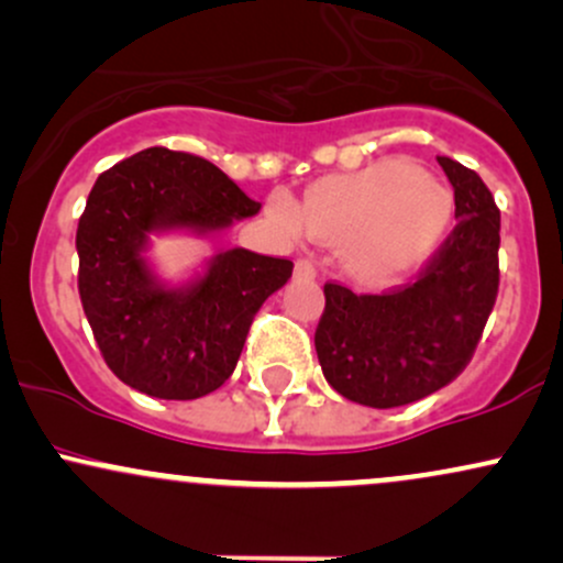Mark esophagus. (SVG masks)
I'll use <instances>...</instances> for the list:
<instances>
[{
    "label": "esophagus",
    "mask_w": 563,
    "mask_h": 563,
    "mask_svg": "<svg viewBox=\"0 0 563 563\" xmlns=\"http://www.w3.org/2000/svg\"><path fill=\"white\" fill-rule=\"evenodd\" d=\"M296 275H301V277H314V275H318V267H314L312 260H307V256H303V260L296 262Z\"/></svg>",
    "instance_id": "esophagus-1"
}]
</instances>
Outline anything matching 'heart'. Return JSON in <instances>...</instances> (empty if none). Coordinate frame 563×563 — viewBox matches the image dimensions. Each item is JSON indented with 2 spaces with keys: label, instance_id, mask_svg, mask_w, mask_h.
Wrapping results in <instances>:
<instances>
[{
  "label": "heart",
  "instance_id": "1",
  "mask_svg": "<svg viewBox=\"0 0 563 563\" xmlns=\"http://www.w3.org/2000/svg\"><path fill=\"white\" fill-rule=\"evenodd\" d=\"M269 214L290 232L344 241L346 273L363 283H386L434 254L452 222V196L407 161H378L309 187L303 214L277 192Z\"/></svg>",
  "mask_w": 563,
  "mask_h": 563
}]
</instances>
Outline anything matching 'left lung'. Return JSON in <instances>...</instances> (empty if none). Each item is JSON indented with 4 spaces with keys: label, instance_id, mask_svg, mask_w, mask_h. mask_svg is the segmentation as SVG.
Listing matches in <instances>:
<instances>
[{
    "label": "left lung",
    "instance_id": "left-lung-1",
    "mask_svg": "<svg viewBox=\"0 0 563 563\" xmlns=\"http://www.w3.org/2000/svg\"><path fill=\"white\" fill-rule=\"evenodd\" d=\"M455 190V230L412 283L352 294L325 283L314 331L322 376L352 402H418L466 371L500 286V209L474 169L437 156Z\"/></svg>",
    "mask_w": 563,
    "mask_h": 563
}]
</instances>
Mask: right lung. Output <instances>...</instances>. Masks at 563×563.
Listing matches in <instances>:
<instances>
[{"label": "right lung", "instance_id": "add662e5", "mask_svg": "<svg viewBox=\"0 0 563 563\" xmlns=\"http://www.w3.org/2000/svg\"><path fill=\"white\" fill-rule=\"evenodd\" d=\"M260 209L211 161L169 147L97 177L76 230L79 296L115 378L158 399H198L232 376L251 322L294 262L232 249L196 286L166 290L142 249L156 230H224Z\"/></svg>", "mask_w": 563, "mask_h": 563}]
</instances>
